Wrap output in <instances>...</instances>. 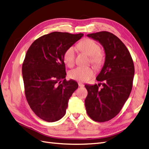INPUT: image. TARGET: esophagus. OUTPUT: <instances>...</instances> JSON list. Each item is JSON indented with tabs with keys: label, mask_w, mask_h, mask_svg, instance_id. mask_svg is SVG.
Instances as JSON below:
<instances>
[{
	"label": "esophagus",
	"mask_w": 149,
	"mask_h": 149,
	"mask_svg": "<svg viewBox=\"0 0 149 149\" xmlns=\"http://www.w3.org/2000/svg\"><path fill=\"white\" fill-rule=\"evenodd\" d=\"M78 86H79V87H83L84 86V84L83 83H78Z\"/></svg>",
	"instance_id": "esophagus-1"
}]
</instances>
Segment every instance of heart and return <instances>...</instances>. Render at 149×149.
<instances>
[{"mask_svg":"<svg viewBox=\"0 0 149 149\" xmlns=\"http://www.w3.org/2000/svg\"><path fill=\"white\" fill-rule=\"evenodd\" d=\"M77 47L90 56L91 63L96 68H100L103 63L104 55L100 51L99 45L93 40L86 38L81 41ZM75 49L73 47L68 48L63 55V60L68 66H72L74 63ZM69 77L79 82H86L94 75V71L92 67H78L69 72Z\"/></svg>","mask_w":149,"mask_h":149,"instance_id":"obj_1","label":"heart"}]
</instances>
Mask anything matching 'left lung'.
<instances>
[{"mask_svg": "<svg viewBox=\"0 0 149 149\" xmlns=\"http://www.w3.org/2000/svg\"><path fill=\"white\" fill-rule=\"evenodd\" d=\"M103 47L105 61L96 77L100 84H85L88 96L85 107L88 116L94 121L103 123L119 114L131 92L134 65L125 45L116 35L108 31L87 35ZM101 84V83H100Z\"/></svg>", "mask_w": 149, "mask_h": 149, "instance_id": "8db88e82", "label": "left lung"}]
</instances>
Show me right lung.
Returning <instances> with one entry per match:
<instances>
[{"mask_svg":"<svg viewBox=\"0 0 149 149\" xmlns=\"http://www.w3.org/2000/svg\"><path fill=\"white\" fill-rule=\"evenodd\" d=\"M83 35L54 31L36 40L26 52L22 65L25 94L40 119L52 123L65 115L78 84L74 80H66L63 55Z\"/></svg>","mask_w":149,"mask_h":149,"instance_id":"1","label":"right lung"}]
</instances>
